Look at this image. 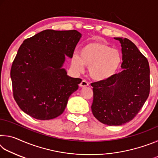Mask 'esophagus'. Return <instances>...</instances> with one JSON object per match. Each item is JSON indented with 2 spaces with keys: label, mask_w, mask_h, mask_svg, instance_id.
Here are the masks:
<instances>
[{
  "label": "esophagus",
  "mask_w": 158,
  "mask_h": 158,
  "mask_svg": "<svg viewBox=\"0 0 158 158\" xmlns=\"http://www.w3.org/2000/svg\"><path fill=\"white\" fill-rule=\"evenodd\" d=\"M89 85V83H88L85 80H82L81 82L79 84L80 87H86Z\"/></svg>",
  "instance_id": "obj_1"
}]
</instances>
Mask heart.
<instances>
[{"label":"heart","mask_w":158,"mask_h":158,"mask_svg":"<svg viewBox=\"0 0 158 158\" xmlns=\"http://www.w3.org/2000/svg\"><path fill=\"white\" fill-rule=\"evenodd\" d=\"M122 64V56L118 50L102 42H91L84 45L79 56L74 54L71 65L78 71L84 65L89 67V74L95 81H106L118 73Z\"/></svg>","instance_id":"b5f03b06"}]
</instances>
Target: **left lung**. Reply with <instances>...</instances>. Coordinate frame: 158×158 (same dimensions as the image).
Returning a JSON list of instances; mask_svg holds the SVG:
<instances>
[{
    "mask_svg": "<svg viewBox=\"0 0 158 158\" xmlns=\"http://www.w3.org/2000/svg\"><path fill=\"white\" fill-rule=\"evenodd\" d=\"M121 44L122 72L106 81L91 85V109L99 121L118 126L136 116L150 93V68L147 58L127 38L114 37Z\"/></svg>",
    "mask_w": 158,
    "mask_h": 158,
    "instance_id": "left-lung-1",
    "label": "left lung"
}]
</instances>
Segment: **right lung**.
<instances>
[{
    "label": "right lung",
    "instance_id": "add662e5",
    "mask_svg": "<svg viewBox=\"0 0 158 158\" xmlns=\"http://www.w3.org/2000/svg\"><path fill=\"white\" fill-rule=\"evenodd\" d=\"M81 37L76 30H45L25 40L13 61V95L24 113L38 120L60 116L81 79L67 74L65 57L73 58Z\"/></svg>",
    "mask_w": 158,
    "mask_h": 158
}]
</instances>
